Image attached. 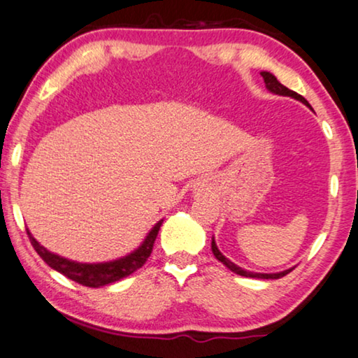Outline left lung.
Returning <instances> with one entry per match:
<instances>
[{
    "label": "left lung",
    "mask_w": 358,
    "mask_h": 358,
    "mask_svg": "<svg viewBox=\"0 0 358 358\" xmlns=\"http://www.w3.org/2000/svg\"><path fill=\"white\" fill-rule=\"evenodd\" d=\"M261 75H262V78H264V83H266L267 90L271 91V92H273V94L295 97V99L301 101L303 104H306L308 107H310V104H308V101L305 99V97L300 96V94H296L295 91L288 90V87H285L283 85H280V83L277 81V78L273 76L272 73H268V71H262ZM212 251H213V254H215V257H217L218 261L222 262V264H224V266H227V267L229 268V271L234 272V273H238V275H243V277H251V278H282L283 275H287V273H290V272H292V268H288V271H283V272H280V273H254V272L243 271L241 267H238L236 264H233L231 261H228V259L224 257L222 252H220V249L217 248V244H215V239H212Z\"/></svg>",
    "instance_id": "left-lung-1"
}]
</instances>
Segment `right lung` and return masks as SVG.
<instances>
[{
    "label": "right lung",
    "instance_id": "add662e5",
    "mask_svg": "<svg viewBox=\"0 0 358 358\" xmlns=\"http://www.w3.org/2000/svg\"><path fill=\"white\" fill-rule=\"evenodd\" d=\"M161 223H163V220L155 224L148 236L145 238L143 244H141L136 251L122 259H117V261L102 264H80L68 261V259L57 256V254H52L50 251H47L45 248L41 246V244L34 239L32 234L29 233V229L27 234L38 256H41L52 268H55L57 272L63 273V275L71 278L73 282L80 283V285L97 288L102 285H109L112 282H117L120 280V278L130 275V273H134L136 268H140L146 261H148L150 254L153 251Z\"/></svg>",
    "mask_w": 358,
    "mask_h": 358
}]
</instances>
